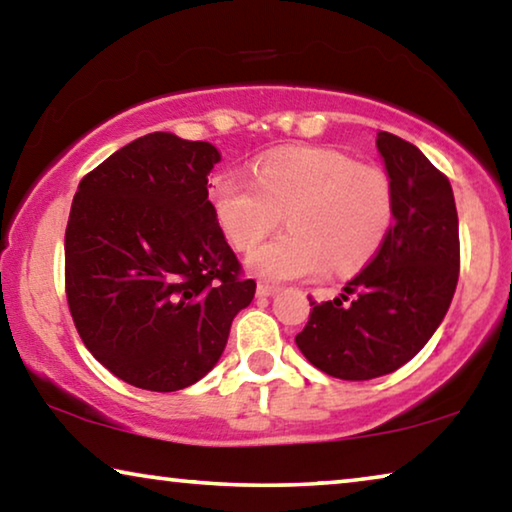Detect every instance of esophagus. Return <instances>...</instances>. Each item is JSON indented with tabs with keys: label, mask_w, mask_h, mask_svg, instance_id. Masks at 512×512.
Masks as SVG:
<instances>
[{
	"label": "esophagus",
	"mask_w": 512,
	"mask_h": 512,
	"mask_svg": "<svg viewBox=\"0 0 512 512\" xmlns=\"http://www.w3.org/2000/svg\"><path fill=\"white\" fill-rule=\"evenodd\" d=\"M275 293H280V287H275V284H266V282H262L257 287V296L259 298H271V296H275Z\"/></svg>",
	"instance_id": "34e87169"
}]
</instances>
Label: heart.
<instances>
[{"instance_id": "1", "label": "heart", "mask_w": 512, "mask_h": 512, "mask_svg": "<svg viewBox=\"0 0 512 512\" xmlns=\"http://www.w3.org/2000/svg\"><path fill=\"white\" fill-rule=\"evenodd\" d=\"M210 201L225 237L250 250L284 216L289 235L248 255V268L271 282L352 271L384 244L393 223V187L384 171L357 164L334 149H296L268 155L244 176H219Z\"/></svg>"}]
</instances>
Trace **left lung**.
Here are the masks:
<instances>
[{
    "instance_id": "1",
    "label": "left lung",
    "mask_w": 512,
    "mask_h": 512,
    "mask_svg": "<svg viewBox=\"0 0 512 512\" xmlns=\"http://www.w3.org/2000/svg\"><path fill=\"white\" fill-rule=\"evenodd\" d=\"M377 151L393 187L391 230L339 298L311 302L296 336L311 366L348 381L388 375L411 361L443 323L461 268L449 180L393 133H377ZM348 295L353 302L345 306Z\"/></svg>"
}]
</instances>
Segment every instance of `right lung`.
<instances>
[{
	"label": "right lung",
	"mask_w": 512,
	"mask_h": 512,
	"mask_svg": "<svg viewBox=\"0 0 512 512\" xmlns=\"http://www.w3.org/2000/svg\"><path fill=\"white\" fill-rule=\"evenodd\" d=\"M221 153L137 137L81 180L65 230V289L85 348L144 391L203 379L255 296L207 201Z\"/></svg>",
	"instance_id": "right-lung-1"
}]
</instances>
